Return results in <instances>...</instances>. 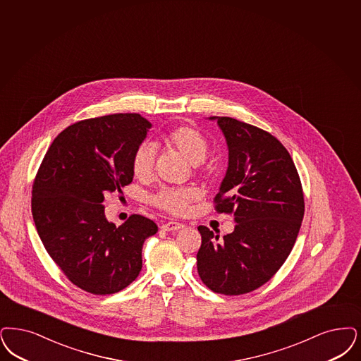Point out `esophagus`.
Masks as SVG:
<instances>
[{
    "mask_svg": "<svg viewBox=\"0 0 361 361\" xmlns=\"http://www.w3.org/2000/svg\"><path fill=\"white\" fill-rule=\"evenodd\" d=\"M161 228H162L164 231H177V230L184 228V224L177 223V221H168V223H164V224L161 226Z\"/></svg>",
    "mask_w": 361,
    "mask_h": 361,
    "instance_id": "obj_1",
    "label": "esophagus"
}]
</instances>
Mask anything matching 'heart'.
<instances>
[{
    "mask_svg": "<svg viewBox=\"0 0 361 361\" xmlns=\"http://www.w3.org/2000/svg\"><path fill=\"white\" fill-rule=\"evenodd\" d=\"M164 142L180 153L183 157L200 166L207 159L209 145L202 131L193 126H180L164 135ZM157 150L152 144H141L131 159V169L140 180H149L154 174ZM196 199V192L189 188H165L152 199V202L162 211L173 215H184L189 204Z\"/></svg>",
    "mask_w": 361,
    "mask_h": 361,
    "instance_id": "1",
    "label": "heart"
}]
</instances>
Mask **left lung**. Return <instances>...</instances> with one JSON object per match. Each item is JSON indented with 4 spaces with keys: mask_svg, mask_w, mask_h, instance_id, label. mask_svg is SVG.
Returning <instances> with one entry per match:
<instances>
[{
    "mask_svg": "<svg viewBox=\"0 0 361 361\" xmlns=\"http://www.w3.org/2000/svg\"><path fill=\"white\" fill-rule=\"evenodd\" d=\"M209 119L216 121L228 147L215 208L233 214L236 226L223 239L199 227L197 271L212 291L239 295L264 285L288 259L302 223V185L274 135L230 116Z\"/></svg>",
    "mask_w": 361,
    "mask_h": 361,
    "instance_id": "obj_1",
    "label": "left lung"
}]
</instances>
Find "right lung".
<instances>
[{"mask_svg":"<svg viewBox=\"0 0 361 361\" xmlns=\"http://www.w3.org/2000/svg\"><path fill=\"white\" fill-rule=\"evenodd\" d=\"M152 123L140 114L76 122L49 146L32 188V215L49 257L87 293L128 288L142 269L144 242L159 231L141 215L119 227L104 215V196L133 181L131 159Z\"/></svg>","mask_w":361,"mask_h":361,"instance_id":"1","label":"right lung"}]
</instances>
